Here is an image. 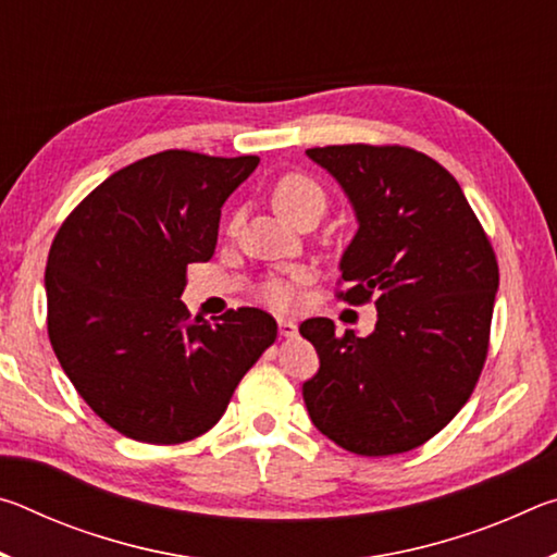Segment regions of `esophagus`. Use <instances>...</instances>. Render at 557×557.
I'll return each instance as SVG.
<instances>
[{"mask_svg": "<svg viewBox=\"0 0 557 557\" xmlns=\"http://www.w3.org/2000/svg\"><path fill=\"white\" fill-rule=\"evenodd\" d=\"M277 326H280V336H297V324L292 322V319H277Z\"/></svg>", "mask_w": 557, "mask_h": 557, "instance_id": "34e87169", "label": "esophagus"}]
</instances>
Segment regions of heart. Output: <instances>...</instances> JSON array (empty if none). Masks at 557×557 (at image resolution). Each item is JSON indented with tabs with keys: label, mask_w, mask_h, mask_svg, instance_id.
<instances>
[{
	"label": "heart",
	"mask_w": 557,
	"mask_h": 557,
	"mask_svg": "<svg viewBox=\"0 0 557 557\" xmlns=\"http://www.w3.org/2000/svg\"><path fill=\"white\" fill-rule=\"evenodd\" d=\"M272 206H275V211L282 219L292 223L299 219L301 213H324L326 194L312 176L301 172H289L285 176H280L275 188H272ZM260 295L272 307H289L292 301H295V289H292L289 282L282 277H270L268 282H262Z\"/></svg>",
	"instance_id": "1"
}]
</instances>
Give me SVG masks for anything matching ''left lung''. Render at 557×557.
Returning a JSON list of instances; mask_svg holds the SVG:
<instances>
[{"label": "left lung", "instance_id": "obj_1", "mask_svg": "<svg viewBox=\"0 0 557 557\" xmlns=\"http://www.w3.org/2000/svg\"><path fill=\"white\" fill-rule=\"evenodd\" d=\"M354 206L358 231L338 270L348 305L373 301V334L301 322L319 371L301 385L314 428L363 457L425 445L469 400L492 332L498 265L461 186L400 145L307 149Z\"/></svg>", "mask_w": 557, "mask_h": 557}]
</instances>
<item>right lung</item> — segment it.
<instances>
[{
  "label": "right lung",
  "mask_w": 557,
  "mask_h": 557,
  "mask_svg": "<svg viewBox=\"0 0 557 557\" xmlns=\"http://www.w3.org/2000/svg\"><path fill=\"white\" fill-rule=\"evenodd\" d=\"M258 164L166 149L108 176L55 233L51 346L81 398L125 437L178 445L209 432L277 338L262 309L211 324L178 299L186 268L213 256L221 206Z\"/></svg>",
  "instance_id": "right-lung-1"
}]
</instances>
